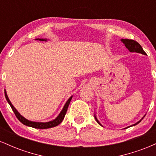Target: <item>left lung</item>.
Instances as JSON below:
<instances>
[{
  "instance_id": "1",
  "label": "left lung",
  "mask_w": 156,
  "mask_h": 156,
  "mask_svg": "<svg viewBox=\"0 0 156 156\" xmlns=\"http://www.w3.org/2000/svg\"><path fill=\"white\" fill-rule=\"evenodd\" d=\"M122 42H123V44H125V46L126 47V48H128V51L130 52H136V53H141V54H144V55H147L145 52L144 51V50H143V48H141V46L136 41H134L133 39H121ZM94 118H95L97 122L100 125H101V126H103L101 123H100V122L98 120V119H97L96 116L94 115ZM143 119V118H142ZM141 119H140L139 122H137L136 123H135L134 125H130V126H134V125L139 124V122L141 121Z\"/></svg>"
}]
</instances>
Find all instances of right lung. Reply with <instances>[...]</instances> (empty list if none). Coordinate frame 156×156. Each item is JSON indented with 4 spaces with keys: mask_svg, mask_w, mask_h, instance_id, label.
<instances>
[{
    "mask_svg": "<svg viewBox=\"0 0 156 156\" xmlns=\"http://www.w3.org/2000/svg\"><path fill=\"white\" fill-rule=\"evenodd\" d=\"M37 40L47 41V39H37ZM4 91H5V92H4L5 97H6V101L9 103V104L10 105L11 108H12V110H13L15 116L17 117V119H19V121L20 122H22L23 125H26V126H29V127H31V128H38V129H47V128H53V127H55V126H57L58 125H59L60 123L62 122V120L64 119V116H65L66 113H67L68 106H69V103H70L71 100H72V98H73V96H71L70 98L68 99V101H67V103H65V105H64V108L62 110V112H60V114H58V117L55 118V119H53V120L50 121V122H32V121L28 120V119H26V118L23 117L22 115H20V113L17 112V110H16V108L13 106V105H12V103L10 102L8 96H7L6 90H4Z\"/></svg>",
    "mask_w": 156,
    "mask_h": 156,
    "instance_id": "add662e5",
    "label": "right lung"
}]
</instances>
